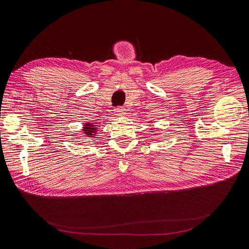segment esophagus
<instances>
[{
    "label": "esophagus",
    "instance_id": "obj_1",
    "mask_svg": "<svg viewBox=\"0 0 249 249\" xmlns=\"http://www.w3.org/2000/svg\"><path fill=\"white\" fill-rule=\"evenodd\" d=\"M114 114H116L117 117H122L125 114V109L123 107H117L116 109H114Z\"/></svg>",
    "mask_w": 249,
    "mask_h": 249
}]
</instances>
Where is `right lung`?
<instances>
[{
	"label": "right lung",
	"mask_w": 249,
	"mask_h": 249,
	"mask_svg": "<svg viewBox=\"0 0 249 249\" xmlns=\"http://www.w3.org/2000/svg\"><path fill=\"white\" fill-rule=\"evenodd\" d=\"M83 132H84V135L89 137V138H93L95 135H97V131H98V124L97 123H85L84 126H83Z\"/></svg>",
	"instance_id": "add662e5"
}]
</instances>
